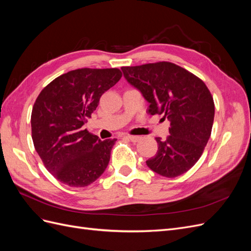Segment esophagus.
Instances as JSON below:
<instances>
[{
    "instance_id": "1",
    "label": "esophagus",
    "mask_w": 251,
    "mask_h": 251,
    "mask_svg": "<svg viewBox=\"0 0 251 251\" xmlns=\"http://www.w3.org/2000/svg\"><path fill=\"white\" fill-rule=\"evenodd\" d=\"M126 138H127L128 140H131L132 142H137V141L140 139L139 136H133V135H127Z\"/></svg>"
}]
</instances>
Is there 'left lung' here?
<instances>
[{"instance_id":"obj_1","label":"left lung","mask_w":251,"mask_h":251,"mask_svg":"<svg viewBox=\"0 0 251 251\" xmlns=\"http://www.w3.org/2000/svg\"><path fill=\"white\" fill-rule=\"evenodd\" d=\"M126 79L149 101L151 115L171 121L170 136L157 137V154L149 168L163 177L175 178L199 160L210 137L215 103L202 79L170 62L121 67Z\"/></svg>"}]
</instances>
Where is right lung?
Listing matches in <instances>:
<instances>
[{
  "mask_svg": "<svg viewBox=\"0 0 251 251\" xmlns=\"http://www.w3.org/2000/svg\"><path fill=\"white\" fill-rule=\"evenodd\" d=\"M121 76L117 68H82L53 79L37 96L31 113L33 144L45 168L62 183L85 187L107 169L117 139L101 141L82 126Z\"/></svg>",
  "mask_w": 251,
  "mask_h": 251,
  "instance_id": "1",
  "label": "right lung"
}]
</instances>
